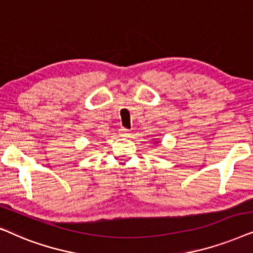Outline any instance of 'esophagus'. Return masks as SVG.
<instances>
[{
    "label": "esophagus",
    "instance_id": "1",
    "mask_svg": "<svg viewBox=\"0 0 253 253\" xmlns=\"http://www.w3.org/2000/svg\"><path fill=\"white\" fill-rule=\"evenodd\" d=\"M119 135L120 136H127L129 135V130L127 128H125V127H121V128L119 129Z\"/></svg>",
    "mask_w": 253,
    "mask_h": 253
}]
</instances>
